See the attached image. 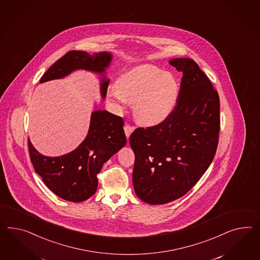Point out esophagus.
I'll list each match as a JSON object with an SVG mask.
<instances>
[{
  "mask_svg": "<svg viewBox=\"0 0 260 260\" xmlns=\"http://www.w3.org/2000/svg\"><path fill=\"white\" fill-rule=\"evenodd\" d=\"M134 129V126H129V125H126V126H124V131H125V134H126L127 139H128V137L131 136V134H133Z\"/></svg>",
  "mask_w": 260,
  "mask_h": 260,
  "instance_id": "obj_1",
  "label": "esophagus"
}]
</instances>
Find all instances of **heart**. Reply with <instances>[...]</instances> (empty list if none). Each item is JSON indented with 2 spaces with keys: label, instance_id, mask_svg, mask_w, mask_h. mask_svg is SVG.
<instances>
[{
  "label": "heart",
  "instance_id": "b5f03b06",
  "mask_svg": "<svg viewBox=\"0 0 260 260\" xmlns=\"http://www.w3.org/2000/svg\"><path fill=\"white\" fill-rule=\"evenodd\" d=\"M179 91V82L171 73L153 65H139L118 77L107 99L115 112L134 103L136 121L144 126H156L174 111Z\"/></svg>",
  "mask_w": 260,
  "mask_h": 260
}]
</instances>
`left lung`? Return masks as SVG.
Masks as SVG:
<instances>
[{
    "label": "left lung",
    "mask_w": 260,
    "mask_h": 260,
    "mask_svg": "<svg viewBox=\"0 0 260 260\" xmlns=\"http://www.w3.org/2000/svg\"><path fill=\"white\" fill-rule=\"evenodd\" d=\"M169 64L183 74L174 111L129 137L135 194L154 205L175 201L198 183L216 154L220 125L218 91L199 65L188 57Z\"/></svg>",
    "instance_id": "left-lung-1"
}]
</instances>
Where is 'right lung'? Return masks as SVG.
I'll return each instance as SVG.
<instances>
[{"label":"right lung","instance_id":"1","mask_svg":"<svg viewBox=\"0 0 260 260\" xmlns=\"http://www.w3.org/2000/svg\"><path fill=\"white\" fill-rule=\"evenodd\" d=\"M111 52L92 55L73 50L50 67L40 83L63 78L77 70L94 73L100 77V94L106 99L109 78L106 70L112 60ZM124 123L119 116L107 111L91 112L87 136L69 153L49 157L40 153L28 138L29 154L36 173L56 196L72 203L88 200L98 189V173L112 155L126 145Z\"/></svg>","mask_w":260,"mask_h":260}]
</instances>
